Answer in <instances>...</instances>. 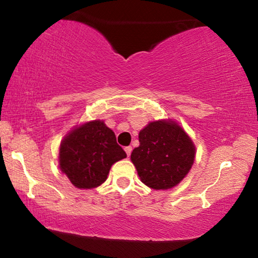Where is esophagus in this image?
<instances>
[{
	"label": "esophagus",
	"instance_id": "obj_1",
	"mask_svg": "<svg viewBox=\"0 0 258 258\" xmlns=\"http://www.w3.org/2000/svg\"><path fill=\"white\" fill-rule=\"evenodd\" d=\"M125 152H126V155H127V157H130L131 152H132V147H131V146L125 147Z\"/></svg>",
	"mask_w": 258,
	"mask_h": 258
}]
</instances>
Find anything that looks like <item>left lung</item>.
<instances>
[{"label":"left lung","instance_id":"obj_1","mask_svg":"<svg viewBox=\"0 0 258 258\" xmlns=\"http://www.w3.org/2000/svg\"><path fill=\"white\" fill-rule=\"evenodd\" d=\"M140 146L131 160L142 183L155 190L176 186L192 167L196 147L175 120L150 121L139 133Z\"/></svg>","mask_w":258,"mask_h":258}]
</instances>
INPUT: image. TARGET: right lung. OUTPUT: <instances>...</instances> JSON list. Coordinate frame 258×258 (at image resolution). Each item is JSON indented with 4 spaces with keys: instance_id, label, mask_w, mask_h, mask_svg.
I'll return each mask as SVG.
<instances>
[{
    "instance_id": "add662e5",
    "label": "right lung",
    "mask_w": 258,
    "mask_h": 258,
    "mask_svg": "<svg viewBox=\"0 0 258 258\" xmlns=\"http://www.w3.org/2000/svg\"><path fill=\"white\" fill-rule=\"evenodd\" d=\"M126 158L116 135L103 120L77 125L62 139L59 167L74 186L93 189L107 180L111 166Z\"/></svg>"
}]
</instances>
